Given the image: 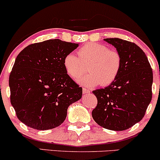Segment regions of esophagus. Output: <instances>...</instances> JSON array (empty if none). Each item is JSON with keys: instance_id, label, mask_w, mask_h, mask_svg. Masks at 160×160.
<instances>
[{"instance_id": "1", "label": "esophagus", "mask_w": 160, "mask_h": 160, "mask_svg": "<svg viewBox=\"0 0 160 160\" xmlns=\"http://www.w3.org/2000/svg\"><path fill=\"white\" fill-rule=\"evenodd\" d=\"M82 92H83L84 94H86V93L87 94V93L90 92V90L88 89H86V88H83V89H82Z\"/></svg>"}]
</instances>
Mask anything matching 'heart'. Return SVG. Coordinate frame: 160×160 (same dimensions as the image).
<instances>
[{
    "label": "heart",
    "instance_id": "obj_1",
    "mask_svg": "<svg viewBox=\"0 0 160 160\" xmlns=\"http://www.w3.org/2000/svg\"><path fill=\"white\" fill-rule=\"evenodd\" d=\"M78 56L68 53L64 57L65 72L71 78L77 80L86 71L88 65L89 74L79 79L80 83L87 86L111 85L118 78L122 68V56L116 49L97 43H89L78 50Z\"/></svg>",
    "mask_w": 160,
    "mask_h": 160
}]
</instances>
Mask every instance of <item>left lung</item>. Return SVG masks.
<instances>
[{
  "mask_svg": "<svg viewBox=\"0 0 160 160\" xmlns=\"http://www.w3.org/2000/svg\"><path fill=\"white\" fill-rule=\"evenodd\" d=\"M122 56L118 78L104 89L92 91L98 100L92 112L99 126L123 131L142 120L152 99L153 71L144 51L132 42L106 38Z\"/></svg>",
  "mask_w": 160,
  "mask_h": 160,
  "instance_id": "obj_1",
  "label": "left lung"
}]
</instances>
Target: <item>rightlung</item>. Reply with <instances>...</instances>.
I'll use <instances>...</instances> for the list:
<instances>
[{
	"label": "right lung",
	"instance_id": "obj_1",
	"mask_svg": "<svg viewBox=\"0 0 160 160\" xmlns=\"http://www.w3.org/2000/svg\"><path fill=\"white\" fill-rule=\"evenodd\" d=\"M78 43L58 39L32 43L16 58L9 78L10 102L18 119L29 127L47 130L60 126L68 108L82 89L64 68L63 59Z\"/></svg>",
	"mask_w": 160,
	"mask_h": 160
}]
</instances>
